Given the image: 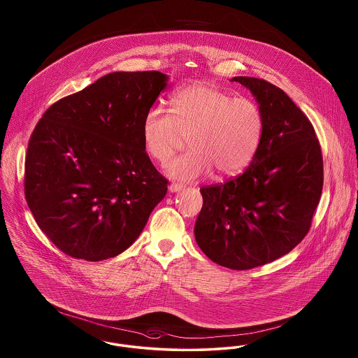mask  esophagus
I'll return each instance as SVG.
<instances>
[{"label": "esophagus", "instance_id": "obj_1", "mask_svg": "<svg viewBox=\"0 0 358 358\" xmlns=\"http://www.w3.org/2000/svg\"><path fill=\"white\" fill-rule=\"evenodd\" d=\"M182 187H182L181 184H171V185H169V192H171V193H177V192H180Z\"/></svg>", "mask_w": 358, "mask_h": 358}]
</instances>
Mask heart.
I'll return each instance as SVG.
<instances>
[{"mask_svg": "<svg viewBox=\"0 0 358 358\" xmlns=\"http://www.w3.org/2000/svg\"><path fill=\"white\" fill-rule=\"evenodd\" d=\"M171 102V114L153 106L142 120L143 146L161 164L171 161L185 136L190 142L192 150L166 166L171 178L193 181L213 168L234 176L250 165L264 126L254 101L199 82L177 90Z\"/></svg>", "mask_w": 358, "mask_h": 358, "instance_id": "1", "label": "heart"}]
</instances>
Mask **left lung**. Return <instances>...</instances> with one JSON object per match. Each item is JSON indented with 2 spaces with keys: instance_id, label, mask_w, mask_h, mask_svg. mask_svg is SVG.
Masks as SVG:
<instances>
[{
  "instance_id": "left-lung-1",
  "label": "left lung",
  "mask_w": 358,
  "mask_h": 358,
  "mask_svg": "<svg viewBox=\"0 0 358 358\" xmlns=\"http://www.w3.org/2000/svg\"><path fill=\"white\" fill-rule=\"evenodd\" d=\"M251 91L263 115V134L250 166L219 185L203 187L194 238L212 262L250 270L273 262L306 236L324 185L315 131L279 87L235 76Z\"/></svg>"
}]
</instances>
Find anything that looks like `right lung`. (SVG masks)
Listing matches in <instances>:
<instances>
[{"instance_id":"add662e5","label":"right lung","mask_w":358,"mask_h":358,"mask_svg":"<svg viewBox=\"0 0 358 358\" xmlns=\"http://www.w3.org/2000/svg\"><path fill=\"white\" fill-rule=\"evenodd\" d=\"M169 76L111 72L52 104L25 159V199L40 229L64 254L120 255L168 192L142 141V120Z\"/></svg>"}]
</instances>
